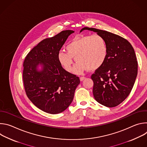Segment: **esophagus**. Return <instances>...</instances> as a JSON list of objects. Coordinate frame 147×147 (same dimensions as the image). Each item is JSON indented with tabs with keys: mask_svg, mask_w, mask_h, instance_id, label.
I'll return each instance as SVG.
<instances>
[{
	"mask_svg": "<svg viewBox=\"0 0 147 147\" xmlns=\"http://www.w3.org/2000/svg\"><path fill=\"white\" fill-rule=\"evenodd\" d=\"M84 79H86V77H80V80L81 81H83Z\"/></svg>",
	"mask_w": 147,
	"mask_h": 147,
	"instance_id": "esophagus-1",
	"label": "esophagus"
}]
</instances>
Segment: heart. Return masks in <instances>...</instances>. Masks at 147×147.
Instances as JSON below:
<instances>
[{"label":"heart","mask_w":147,"mask_h":147,"mask_svg":"<svg viewBox=\"0 0 147 147\" xmlns=\"http://www.w3.org/2000/svg\"><path fill=\"white\" fill-rule=\"evenodd\" d=\"M66 52L60 51L57 54L59 64L66 71H72L74 59L78 61L73 72L81 74L85 70H95L105 62L108 55L107 42L100 35L95 34L77 38L69 43Z\"/></svg>","instance_id":"obj_1"}]
</instances>
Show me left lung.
<instances>
[{"label":"left lung","mask_w":147,"mask_h":147,"mask_svg":"<svg viewBox=\"0 0 147 147\" xmlns=\"http://www.w3.org/2000/svg\"><path fill=\"white\" fill-rule=\"evenodd\" d=\"M85 30L102 35L108 47L105 62L91 76L94 98L107 107H116L129 96L137 76L134 50L127 40L119 35L88 27L82 28L80 32Z\"/></svg>","instance_id":"1"}]
</instances>
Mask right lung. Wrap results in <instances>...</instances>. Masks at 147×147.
Wrapping results in <instances>:
<instances>
[{"instance_id":"1","label":"right lung","mask_w":147,"mask_h":147,"mask_svg":"<svg viewBox=\"0 0 147 147\" xmlns=\"http://www.w3.org/2000/svg\"><path fill=\"white\" fill-rule=\"evenodd\" d=\"M72 30L63 31L46 38L35 47L24 61L23 82L29 99L42 111L57 114L72 102L80 82L78 77L66 71L59 64L57 54ZM40 65L42 69H37Z\"/></svg>"}]
</instances>
